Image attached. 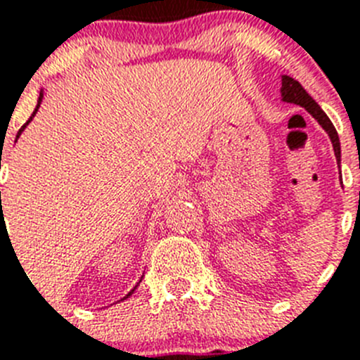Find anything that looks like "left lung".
I'll return each instance as SVG.
<instances>
[{
    "label": "left lung",
    "mask_w": 360,
    "mask_h": 360,
    "mask_svg": "<svg viewBox=\"0 0 360 360\" xmlns=\"http://www.w3.org/2000/svg\"><path fill=\"white\" fill-rule=\"evenodd\" d=\"M279 94H281L283 103L297 104V106L304 108V110L319 122L321 128L328 133L330 141H332L333 146V153H335L337 164L341 165V142H339V135H337L335 128H333L332 120H330L328 115L321 110L319 104H317L316 101L307 94V90H304L303 86L299 84L295 79H292L290 75H281V88H279Z\"/></svg>",
    "instance_id": "obj_1"
}]
</instances>
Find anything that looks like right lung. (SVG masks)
Returning <instances> with one entry per match:
<instances>
[{
	"label": "right lung",
	"mask_w": 360,
	"mask_h": 360,
	"mask_svg": "<svg viewBox=\"0 0 360 360\" xmlns=\"http://www.w3.org/2000/svg\"><path fill=\"white\" fill-rule=\"evenodd\" d=\"M43 91H44V90H41V91H39V98H37V106H36V110L32 111V115H30V119H28V120H27V122H25V124H23V128H21V129H19V131H18V135H15V141H18V139H19V135H21V133H23V131H25V128H27L28 124H30V122H32V119H34V117H36L37 110H39L41 103H43V97H44V94H43ZM0 195H1V193H0ZM142 278H144V276H142ZM142 278H141V281H142ZM141 281L136 283L135 287H133V288H131V290H129V292H128V295H124V297H122V299H120V301H124V299H128V297H129V295H131V294H133V292H135V290H136V287H139V285H141Z\"/></svg>",
	"instance_id": "right-lung-1"
}]
</instances>
